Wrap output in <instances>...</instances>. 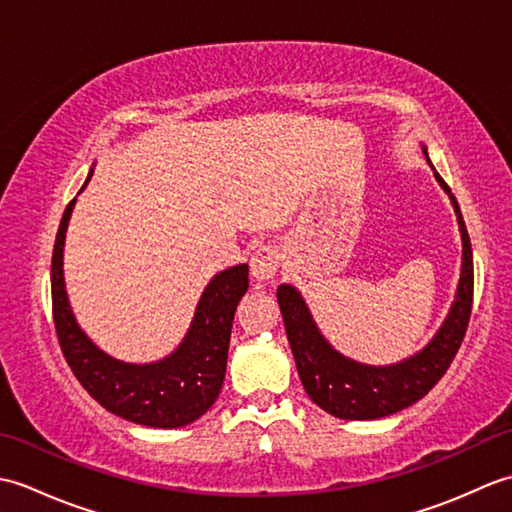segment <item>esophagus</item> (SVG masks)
Segmentation results:
<instances>
[{
	"label": "esophagus",
	"instance_id": "esophagus-1",
	"mask_svg": "<svg viewBox=\"0 0 512 512\" xmlns=\"http://www.w3.org/2000/svg\"><path fill=\"white\" fill-rule=\"evenodd\" d=\"M279 268V250L275 246H262L250 257V275L255 281H270Z\"/></svg>",
	"mask_w": 512,
	"mask_h": 512
}]
</instances>
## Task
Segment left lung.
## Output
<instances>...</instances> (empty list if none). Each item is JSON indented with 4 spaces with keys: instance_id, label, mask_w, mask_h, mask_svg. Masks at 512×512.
<instances>
[{
    "instance_id": "1",
    "label": "left lung",
    "mask_w": 512,
    "mask_h": 512,
    "mask_svg": "<svg viewBox=\"0 0 512 512\" xmlns=\"http://www.w3.org/2000/svg\"><path fill=\"white\" fill-rule=\"evenodd\" d=\"M429 167L433 169L427 147L422 145ZM442 191L449 195L455 217H458L462 237V268L455 288L451 308L438 332L420 352L391 365H367L347 358L321 334L317 321L312 319L306 299L301 292L281 284L277 301L288 334L292 356H295L301 385L306 387L312 402L341 420H376L411 407L436 387L458 354L473 303V250L466 233L458 200L453 198L447 182L433 169Z\"/></svg>"
}]
</instances>
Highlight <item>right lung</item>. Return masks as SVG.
<instances>
[{"label": "right lung", "mask_w": 512, "mask_h": 512, "mask_svg": "<svg viewBox=\"0 0 512 512\" xmlns=\"http://www.w3.org/2000/svg\"><path fill=\"white\" fill-rule=\"evenodd\" d=\"M94 165L81 191L88 187ZM79 191V193H81ZM76 198L65 209L52 250V314L61 352L88 394L114 416L154 429H178L211 409L220 394L237 303L248 290V264L217 273L202 290L184 339L151 363H127L103 352L74 317L63 279L65 233Z\"/></svg>", "instance_id": "1"}]
</instances>
